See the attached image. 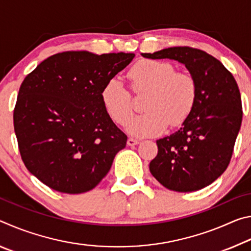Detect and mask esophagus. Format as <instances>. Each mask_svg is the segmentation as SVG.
I'll list each match as a JSON object with an SVG mask.
<instances>
[{
    "label": "esophagus",
    "instance_id": "34e87169",
    "mask_svg": "<svg viewBox=\"0 0 251 251\" xmlns=\"http://www.w3.org/2000/svg\"><path fill=\"white\" fill-rule=\"evenodd\" d=\"M139 142L137 141V139H134V138H128L127 139V145L128 146H135V145H137Z\"/></svg>",
    "mask_w": 251,
    "mask_h": 251
}]
</instances>
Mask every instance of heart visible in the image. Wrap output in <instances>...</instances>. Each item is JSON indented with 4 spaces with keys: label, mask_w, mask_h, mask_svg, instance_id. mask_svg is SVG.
Wrapping results in <instances>:
<instances>
[{
    "label": "heart",
    "mask_w": 251,
    "mask_h": 251,
    "mask_svg": "<svg viewBox=\"0 0 251 251\" xmlns=\"http://www.w3.org/2000/svg\"><path fill=\"white\" fill-rule=\"evenodd\" d=\"M128 78L136 94L148 92L145 114L135 117L127 131L136 137H150L163 133L168 125H181L193 112L197 99V84L192 75L176 72L168 62L141 59L130 67ZM100 99L106 113L120 125L133 116L134 106L128 90L120 79L104 85Z\"/></svg>",
    "instance_id": "obj_1"
}]
</instances>
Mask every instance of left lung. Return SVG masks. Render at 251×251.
I'll use <instances>...</instances> for the list:
<instances>
[{
	"label": "left lung",
	"mask_w": 251,
	"mask_h": 251,
	"mask_svg": "<svg viewBox=\"0 0 251 251\" xmlns=\"http://www.w3.org/2000/svg\"><path fill=\"white\" fill-rule=\"evenodd\" d=\"M142 56L179 62L196 80L193 112L179 129L156 142L158 154L150 164L151 175L164 187L179 193L196 192L222 176L231 159L243 120L236 79L217 58L188 46Z\"/></svg>",
	"instance_id": "8db88e82"
}]
</instances>
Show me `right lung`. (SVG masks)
<instances>
[{
  "label": "right lung",
  "mask_w": 251,
  "mask_h": 251,
  "mask_svg": "<svg viewBox=\"0 0 251 251\" xmlns=\"http://www.w3.org/2000/svg\"><path fill=\"white\" fill-rule=\"evenodd\" d=\"M134 57L63 52L24 78L13 114L15 135L25 166L50 188L88 192L125 148L127 136L106 113L100 92Z\"/></svg>",
  "instance_id": "obj_1"
}]
</instances>
